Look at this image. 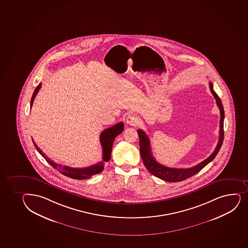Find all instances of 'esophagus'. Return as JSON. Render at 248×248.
Masks as SVG:
<instances>
[{
  "instance_id": "esophagus-1",
  "label": "esophagus",
  "mask_w": 248,
  "mask_h": 248,
  "mask_svg": "<svg viewBox=\"0 0 248 248\" xmlns=\"http://www.w3.org/2000/svg\"><path fill=\"white\" fill-rule=\"evenodd\" d=\"M126 122H127L128 124H130V125H137L139 124V119L137 118L136 115L130 114L126 118Z\"/></svg>"
}]
</instances>
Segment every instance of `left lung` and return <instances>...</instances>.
<instances>
[{
	"mask_svg": "<svg viewBox=\"0 0 248 248\" xmlns=\"http://www.w3.org/2000/svg\"><path fill=\"white\" fill-rule=\"evenodd\" d=\"M209 86H210L211 93L213 94L214 97L216 100V104L218 106V108H219V111H220L219 138H218V144H217L213 153L209 157L206 158L205 160H203L202 162L199 163L198 165H195L192 168L188 169L170 168V167L161 165V164L158 163L156 160H155V158L152 155L149 138L147 137L146 133H144V131L141 130V129L138 130L139 136V143H140V153H141V159L143 161L144 165L146 166V168L148 170L150 173H152L153 175L157 177L159 179L165 180V181L171 182V183L184 181L185 179H188L190 177H192L196 173H198L199 171L202 170L205 167V165H207L209 163L211 162L216 157V155L218 154L219 149L221 148L224 136V107H223L221 100L216 94V92L214 91L213 84L211 82L209 83Z\"/></svg>",
	"mask_w": 248,
	"mask_h": 248,
	"instance_id": "1",
	"label": "left lung"
}]
</instances>
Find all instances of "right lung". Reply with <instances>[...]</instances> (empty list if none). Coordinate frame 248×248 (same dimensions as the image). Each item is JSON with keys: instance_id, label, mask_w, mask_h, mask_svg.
I'll return each instance as SVG.
<instances>
[{"instance_id": "obj_1", "label": "right lung", "mask_w": 248, "mask_h": 248, "mask_svg": "<svg viewBox=\"0 0 248 248\" xmlns=\"http://www.w3.org/2000/svg\"><path fill=\"white\" fill-rule=\"evenodd\" d=\"M41 83L37 85V88H35L33 94H32V99H31V102H30V107H32V103L34 101L35 96L37 95L38 91L40 90ZM124 128V123H118L117 124L112 126L110 128H107L104 131H102L100 136V141H101V147H102V151H103V158L102 162H99L97 164H95L93 165H91L89 167H86V168H71L69 166H65V165H59L57 163L54 162L53 160L49 159L46 155L45 153L42 151V150L37 147V144L35 143L33 139L32 140V143L34 145L35 148L37 149V152L40 153L41 155L47 161L50 165L56 169L57 170L60 171L63 175L69 177L71 179H87L91 178L92 176L95 175V174H98L101 173L103 170H104V162L109 161L110 159V155H111L112 146L114 143L115 138L120 135V133H122Z\"/></svg>"}]
</instances>
